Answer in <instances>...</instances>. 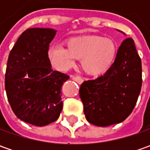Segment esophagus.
<instances>
[{
	"instance_id": "34e87169",
	"label": "esophagus",
	"mask_w": 150,
	"mask_h": 150,
	"mask_svg": "<svg viewBox=\"0 0 150 150\" xmlns=\"http://www.w3.org/2000/svg\"><path fill=\"white\" fill-rule=\"evenodd\" d=\"M71 78H72V80H74L75 82H77L79 84H81L83 82V79L82 78H80V77H78V76H72Z\"/></svg>"
}]
</instances>
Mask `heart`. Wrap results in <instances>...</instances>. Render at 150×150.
<instances>
[{
  "mask_svg": "<svg viewBox=\"0 0 150 150\" xmlns=\"http://www.w3.org/2000/svg\"><path fill=\"white\" fill-rule=\"evenodd\" d=\"M67 48L52 46L48 50V59L54 68L67 71L74 66L75 61L81 60V67L90 76L105 74L113 66L118 47L111 38L100 36H79L69 38Z\"/></svg>",
  "mask_w": 150,
  "mask_h": 150,
  "instance_id": "heart-1",
  "label": "heart"
}]
</instances>
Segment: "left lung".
Segmentation results:
<instances>
[{"label":"left lung","instance_id":"1","mask_svg":"<svg viewBox=\"0 0 150 150\" xmlns=\"http://www.w3.org/2000/svg\"><path fill=\"white\" fill-rule=\"evenodd\" d=\"M141 86V59L133 39L126 38L118 47L112 68L81 84L79 96L86 119L99 127L123 122L135 107Z\"/></svg>","mask_w":150,"mask_h":150}]
</instances>
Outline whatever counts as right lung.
<instances>
[{"label":"right lung","instance_id":"obj_1","mask_svg":"<svg viewBox=\"0 0 150 150\" xmlns=\"http://www.w3.org/2000/svg\"><path fill=\"white\" fill-rule=\"evenodd\" d=\"M55 35L50 28L26 29L7 60L5 88L11 109L21 120L38 127L59 118L62 86L69 78L52 69L48 49Z\"/></svg>","mask_w":150,"mask_h":150}]
</instances>
